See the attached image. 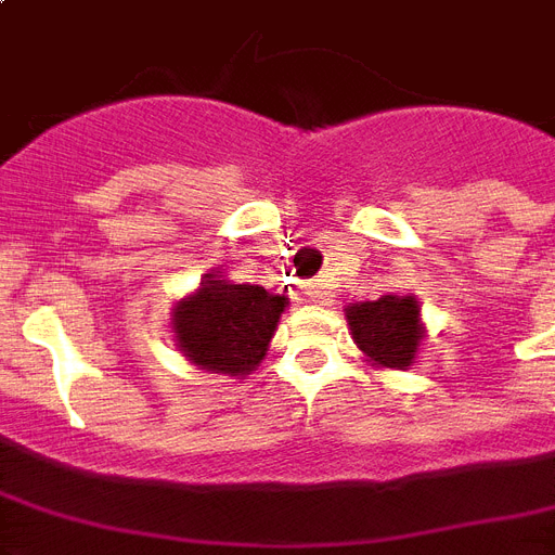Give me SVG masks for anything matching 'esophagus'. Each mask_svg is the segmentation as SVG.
I'll return each mask as SVG.
<instances>
[{
  "instance_id": "esophagus-1",
  "label": "esophagus",
  "mask_w": 555,
  "mask_h": 555,
  "mask_svg": "<svg viewBox=\"0 0 555 555\" xmlns=\"http://www.w3.org/2000/svg\"><path fill=\"white\" fill-rule=\"evenodd\" d=\"M302 294H305V299H308V302H328V287L322 285V282H308V285L302 287Z\"/></svg>"
}]
</instances>
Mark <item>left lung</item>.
<instances>
[{"label":"left lung","mask_w":555,"mask_h":555,"mask_svg":"<svg viewBox=\"0 0 555 555\" xmlns=\"http://www.w3.org/2000/svg\"><path fill=\"white\" fill-rule=\"evenodd\" d=\"M346 320L357 348L377 369H409L426 334L414 296H379L374 302L348 305Z\"/></svg>","instance_id":"left-lung-1"}]
</instances>
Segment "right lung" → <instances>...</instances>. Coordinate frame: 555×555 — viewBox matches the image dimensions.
Listing matches in <instances>:
<instances>
[{
	"mask_svg": "<svg viewBox=\"0 0 555 555\" xmlns=\"http://www.w3.org/2000/svg\"><path fill=\"white\" fill-rule=\"evenodd\" d=\"M287 299L259 285H233L218 273L201 279L195 294L176 305L178 351L209 374L244 377L268 354Z\"/></svg>",
	"mask_w": 555,
	"mask_h": 555,
	"instance_id": "1",
	"label": "right lung"
}]
</instances>
